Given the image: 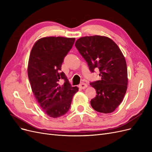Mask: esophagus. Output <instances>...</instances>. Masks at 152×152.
Returning <instances> with one entry per match:
<instances>
[{
  "label": "esophagus",
  "instance_id": "esophagus-1",
  "mask_svg": "<svg viewBox=\"0 0 152 152\" xmlns=\"http://www.w3.org/2000/svg\"><path fill=\"white\" fill-rule=\"evenodd\" d=\"M87 87V85L86 83H82L81 84L79 85V87L82 88V89H84V88H86Z\"/></svg>",
  "mask_w": 152,
  "mask_h": 152
}]
</instances>
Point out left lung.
<instances>
[{
	"label": "left lung",
	"mask_w": 152,
	"mask_h": 152,
	"mask_svg": "<svg viewBox=\"0 0 152 152\" xmlns=\"http://www.w3.org/2000/svg\"><path fill=\"white\" fill-rule=\"evenodd\" d=\"M75 46L91 72L99 69L100 80L90 83L96 90L91 104L95 111L111 113L124 97L128 86L126 60L118 45L106 36H85L78 39Z\"/></svg>",
	"instance_id": "left-lung-1"
}]
</instances>
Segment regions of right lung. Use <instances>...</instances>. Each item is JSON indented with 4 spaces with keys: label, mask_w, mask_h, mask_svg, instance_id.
<instances>
[{
    "label": "right lung",
    "mask_w": 152,
    "mask_h": 152,
    "mask_svg": "<svg viewBox=\"0 0 152 152\" xmlns=\"http://www.w3.org/2000/svg\"><path fill=\"white\" fill-rule=\"evenodd\" d=\"M75 40L59 36L43 38L36 41L31 51L28 74L31 88L41 109L51 118L69 111L73 96L78 91L61 72L64 58ZM61 80L64 82L61 86L59 84Z\"/></svg>",
    "instance_id": "1"
}]
</instances>
